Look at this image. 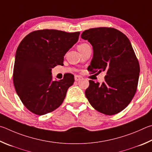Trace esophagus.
Here are the masks:
<instances>
[{"label":"esophagus","instance_id":"34e87169","mask_svg":"<svg viewBox=\"0 0 152 152\" xmlns=\"http://www.w3.org/2000/svg\"><path fill=\"white\" fill-rule=\"evenodd\" d=\"M81 76H79V75H75V80L76 81H80L81 79Z\"/></svg>","mask_w":152,"mask_h":152}]
</instances>
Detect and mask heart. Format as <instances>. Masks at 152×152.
I'll use <instances>...</instances> for the list:
<instances>
[{
	"label": "heart",
	"instance_id": "obj_1",
	"mask_svg": "<svg viewBox=\"0 0 152 152\" xmlns=\"http://www.w3.org/2000/svg\"><path fill=\"white\" fill-rule=\"evenodd\" d=\"M86 45H87V44H86V43H81V44H80V45H78V47H77V48H78V50H79V49H81V48L84 47L85 46H86Z\"/></svg>",
	"mask_w": 152,
	"mask_h": 152
}]
</instances>
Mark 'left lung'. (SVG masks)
<instances>
[{"instance_id":"obj_1","label":"left lung","mask_w":152,"mask_h":152,"mask_svg":"<svg viewBox=\"0 0 152 152\" xmlns=\"http://www.w3.org/2000/svg\"><path fill=\"white\" fill-rule=\"evenodd\" d=\"M81 37L91 43L94 50L88 71L107 73L102 83L89 81L86 97L100 113L111 115L120 112L134 97L140 75L139 62L131 42L113 28H90Z\"/></svg>"}]
</instances>
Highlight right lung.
<instances>
[{"instance_id": "add662e5", "label": "right lung", "mask_w": 152, "mask_h": 152, "mask_svg": "<svg viewBox=\"0 0 152 152\" xmlns=\"http://www.w3.org/2000/svg\"><path fill=\"white\" fill-rule=\"evenodd\" d=\"M80 33L44 29L24 38L16 51L13 83L24 105L32 113L42 115L62 104L74 76L68 74L53 81L51 70L63 65L64 56L77 42Z\"/></svg>"}]
</instances>
